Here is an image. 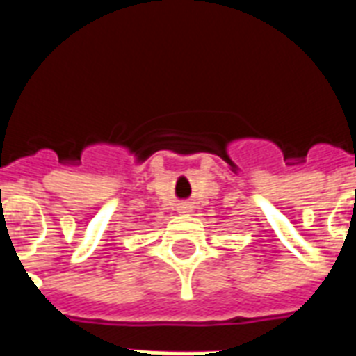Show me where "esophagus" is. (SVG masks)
Wrapping results in <instances>:
<instances>
[{
	"label": "esophagus",
	"mask_w": 356,
	"mask_h": 356,
	"mask_svg": "<svg viewBox=\"0 0 356 356\" xmlns=\"http://www.w3.org/2000/svg\"><path fill=\"white\" fill-rule=\"evenodd\" d=\"M190 211H192V207H190L188 203H179V205H177L179 214H188Z\"/></svg>",
	"instance_id": "34e87169"
}]
</instances>
